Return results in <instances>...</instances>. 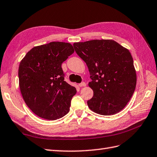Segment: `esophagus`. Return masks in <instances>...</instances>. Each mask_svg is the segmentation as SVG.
<instances>
[{
	"label": "esophagus",
	"mask_w": 157,
	"mask_h": 157,
	"mask_svg": "<svg viewBox=\"0 0 157 157\" xmlns=\"http://www.w3.org/2000/svg\"><path fill=\"white\" fill-rule=\"evenodd\" d=\"M78 86H79V87H85L86 86V83H85V82H82V83H79V85Z\"/></svg>",
	"instance_id": "34e87169"
}]
</instances>
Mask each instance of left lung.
<instances>
[{
    "label": "left lung",
    "mask_w": 157,
    "mask_h": 157,
    "mask_svg": "<svg viewBox=\"0 0 157 157\" xmlns=\"http://www.w3.org/2000/svg\"><path fill=\"white\" fill-rule=\"evenodd\" d=\"M78 55L86 62L92 81L93 96L89 108L101 115L119 113L135 91L137 76L131 53L114 40L74 43Z\"/></svg>",
    "instance_id": "8db88e82"
}]
</instances>
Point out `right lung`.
<instances>
[{"label": "right lung", "mask_w": 157, "mask_h": 157, "mask_svg": "<svg viewBox=\"0 0 157 157\" xmlns=\"http://www.w3.org/2000/svg\"><path fill=\"white\" fill-rule=\"evenodd\" d=\"M74 52L70 43L51 42L31 48L20 62L21 95L39 117L57 120L70 111L71 100L77 91L64 81L61 66Z\"/></svg>", "instance_id": "1"}]
</instances>
